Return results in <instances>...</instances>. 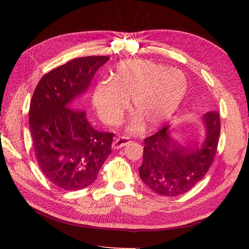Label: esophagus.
<instances>
[{"instance_id":"esophagus-1","label":"esophagus","mask_w":249,"mask_h":249,"mask_svg":"<svg viewBox=\"0 0 249 249\" xmlns=\"http://www.w3.org/2000/svg\"><path fill=\"white\" fill-rule=\"evenodd\" d=\"M131 142L129 137H119V138H115L112 142V148L113 149H118V148H122L124 146H125L126 144H129Z\"/></svg>"}]
</instances>
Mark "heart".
<instances>
[{
	"label": "heart",
	"mask_w": 249,
	"mask_h": 249,
	"mask_svg": "<svg viewBox=\"0 0 249 249\" xmlns=\"http://www.w3.org/2000/svg\"><path fill=\"white\" fill-rule=\"evenodd\" d=\"M110 79L97 83L93 106L103 122L115 125L122 120L132 96V109L137 114L127 125L130 132L141 131L144 122L152 129L166 123L182 104L188 88L182 71L150 60L120 62Z\"/></svg>",
	"instance_id": "obj_1"
}]
</instances>
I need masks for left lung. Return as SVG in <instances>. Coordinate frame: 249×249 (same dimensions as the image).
Instances as JSON below:
<instances>
[{
    "label": "left lung",
    "instance_id": "left-lung-1",
    "mask_svg": "<svg viewBox=\"0 0 249 249\" xmlns=\"http://www.w3.org/2000/svg\"><path fill=\"white\" fill-rule=\"evenodd\" d=\"M205 138L188 148L172 137L170 125L145 138L139 176L148 188L164 196H178L206 176L217 152L220 135L219 113L211 111L200 118Z\"/></svg>",
    "mask_w": 249,
    "mask_h": 249
}]
</instances>
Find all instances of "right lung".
<instances>
[{"label":"right lung","mask_w":249,"mask_h":249,"mask_svg":"<svg viewBox=\"0 0 249 249\" xmlns=\"http://www.w3.org/2000/svg\"><path fill=\"white\" fill-rule=\"evenodd\" d=\"M109 59L89 56L58 66L41 78L30 103L37 163L50 182L62 189L91 185L111 153L113 134L94 130L76 103Z\"/></svg>","instance_id":"add662e5"}]
</instances>
